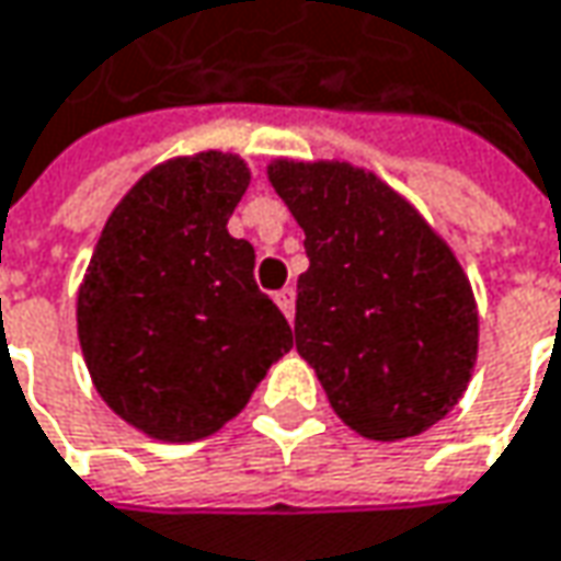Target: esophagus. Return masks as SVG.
<instances>
[{
	"instance_id": "obj_1",
	"label": "esophagus",
	"mask_w": 561,
	"mask_h": 561,
	"mask_svg": "<svg viewBox=\"0 0 561 561\" xmlns=\"http://www.w3.org/2000/svg\"><path fill=\"white\" fill-rule=\"evenodd\" d=\"M276 305H279V310L288 320L295 317V288L291 285H285L282 291H276Z\"/></svg>"
}]
</instances>
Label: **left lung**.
Returning a JSON list of instances; mask_svg holds the SVG:
<instances>
[{
    "instance_id": "obj_1",
    "label": "left lung",
    "mask_w": 561,
    "mask_h": 561,
    "mask_svg": "<svg viewBox=\"0 0 561 561\" xmlns=\"http://www.w3.org/2000/svg\"><path fill=\"white\" fill-rule=\"evenodd\" d=\"M305 229L295 345L332 411L392 443L443 421L477 360V305L449 244L424 216L348 162L270 165Z\"/></svg>"
}]
</instances>
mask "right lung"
Returning a JSON list of instances; mask_svg holds the SVG:
<instances>
[{
	"mask_svg": "<svg viewBox=\"0 0 561 561\" xmlns=\"http://www.w3.org/2000/svg\"><path fill=\"white\" fill-rule=\"evenodd\" d=\"M248 182L244 159L216 150L150 169L112 209L78 291L96 392L162 443L229 424L291 348L254 248L226 229Z\"/></svg>",
	"mask_w": 561,
	"mask_h": 561,
	"instance_id": "right-lung-1",
	"label": "right lung"
}]
</instances>
